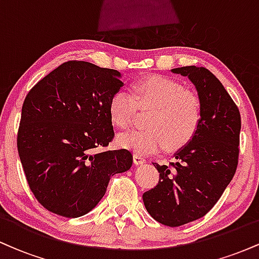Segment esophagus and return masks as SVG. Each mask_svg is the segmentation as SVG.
I'll use <instances>...</instances> for the list:
<instances>
[{
    "label": "esophagus",
    "instance_id": "1",
    "mask_svg": "<svg viewBox=\"0 0 259 259\" xmlns=\"http://www.w3.org/2000/svg\"><path fill=\"white\" fill-rule=\"evenodd\" d=\"M134 163H135L136 165L144 164V163H146V159H145L144 157L141 156V154L135 153V154H134Z\"/></svg>",
    "mask_w": 259,
    "mask_h": 259
}]
</instances>
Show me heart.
Listing matches in <instances>:
<instances>
[{
  "mask_svg": "<svg viewBox=\"0 0 259 259\" xmlns=\"http://www.w3.org/2000/svg\"><path fill=\"white\" fill-rule=\"evenodd\" d=\"M138 109L148 111L146 129L132 130L118 136L120 147L140 154L178 151L186 146L198 132L202 121V102L198 95L186 90L180 81L164 75H150L132 85V94L119 90L108 103L113 125L126 129Z\"/></svg>",
  "mask_w": 259,
  "mask_h": 259,
  "instance_id": "1",
  "label": "heart"
}]
</instances>
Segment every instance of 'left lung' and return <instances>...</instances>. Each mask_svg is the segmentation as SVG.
<instances>
[{
	"mask_svg": "<svg viewBox=\"0 0 259 259\" xmlns=\"http://www.w3.org/2000/svg\"><path fill=\"white\" fill-rule=\"evenodd\" d=\"M171 72L189 76L202 102V121L194 139L167 165L153 163L158 184L142 195L153 219L180 227L206 215L218 202L236 171L241 115L214 74L204 67Z\"/></svg>",
	"mask_w": 259,
	"mask_h": 259,
	"instance_id": "1",
	"label": "left lung"
}]
</instances>
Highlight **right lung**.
<instances>
[{"label": "right lung", "mask_w": 259, "mask_h": 259, "mask_svg": "<svg viewBox=\"0 0 259 259\" xmlns=\"http://www.w3.org/2000/svg\"><path fill=\"white\" fill-rule=\"evenodd\" d=\"M120 73L68 61L26 95L17 146L26 181L41 206L65 218L90 212L109 179L133 164L130 151L103 150L114 138L108 113Z\"/></svg>", "instance_id": "1"}]
</instances>
